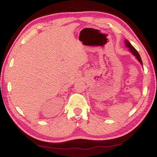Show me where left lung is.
Here are the masks:
<instances>
[{"mask_svg":"<svg viewBox=\"0 0 157 157\" xmlns=\"http://www.w3.org/2000/svg\"><path fill=\"white\" fill-rule=\"evenodd\" d=\"M125 44L126 45V46L128 47V48H129V49H130V51H131V52H132L133 54H134L135 56H136V58L137 59H138V61L140 62V63L142 64V61H141V57H140V55H139V53H138V51H137L136 49L134 48V47L132 46V44H130L129 42L128 41V40H125Z\"/></svg>","mask_w":157,"mask_h":157,"instance_id":"8db88e82","label":"left lung"}]
</instances>
